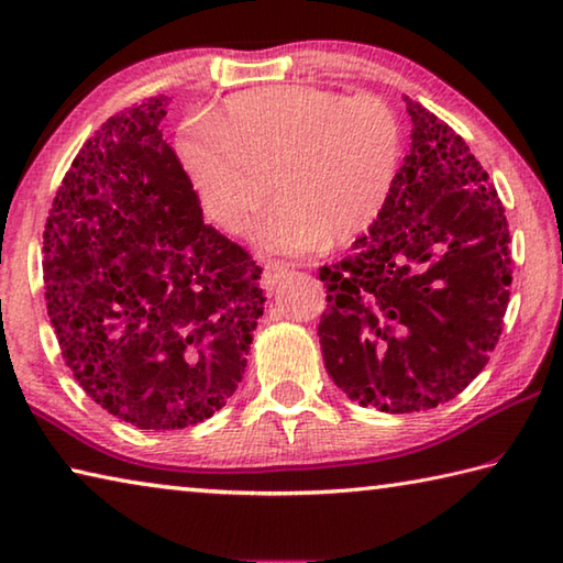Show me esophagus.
Segmentation results:
<instances>
[{
  "instance_id": "obj_1",
  "label": "esophagus",
  "mask_w": 563,
  "mask_h": 563,
  "mask_svg": "<svg viewBox=\"0 0 563 563\" xmlns=\"http://www.w3.org/2000/svg\"><path fill=\"white\" fill-rule=\"evenodd\" d=\"M288 271L290 268L285 263H268V265H265V271H263V285L268 290H273L275 285L280 283V278H285V275H288Z\"/></svg>"
}]
</instances>
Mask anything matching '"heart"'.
<instances>
[{
	"label": "heart",
	"mask_w": 563,
	"mask_h": 563,
	"mask_svg": "<svg viewBox=\"0 0 563 563\" xmlns=\"http://www.w3.org/2000/svg\"><path fill=\"white\" fill-rule=\"evenodd\" d=\"M176 156L206 213L243 233L278 190L255 245L302 255L325 235L367 231L393 194L402 161V126L377 97L350 99L318 87H268L235 93L218 117L184 121Z\"/></svg>",
	"instance_id": "1"
}]
</instances>
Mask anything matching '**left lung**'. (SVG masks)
Instances as JSON below:
<instances>
[{"label": "left lung", "instance_id": "8db88e82", "mask_svg": "<svg viewBox=\"0 0 563 563\" xmlns=\"http://www.w3.org/2000/svg\"><path fill=\"white\" fill-rule=\"evenodd\" d=\"M409 151L383 213L335 265L318 338L362 407L407 415L450 402L489 362L509 302V228L462 136L405 97Z\"/></svg>", "mask_w": 563, "mask_h": 563}]
</instances>
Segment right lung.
I'll list each match as a JSON object with an SVG mask.
<instances>
[{
	"mask_svg": "<svg viewBox=\"0 0 563 563\" xmlns=\"http://www.w3.org/2000/svg\"><path fill=\"white\" fill-rule=\"evenodd\" d=\"M168 97L111 117L74 158L44 231L46 310L93 402L139 430L213 417L245 373L261 268L203 223L164 141Z\"/></svg>",
	"mask_w": 563,
	"mask_h": 563,
	"instance_id": "right-lung-1",
	"label": "right lung"
}]
</instances>
